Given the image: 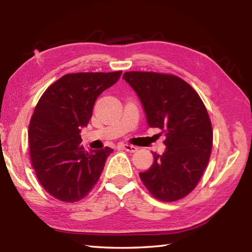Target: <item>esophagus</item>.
I'll return each instance as SVG.
<instances>
[{
  "mask_svg": "<svg viewBox=\"0 0 252 252\" xmlns=\"http://www.w3.org/2000/svg\"><path fill=\"white\" fill-rule=\"evenodd\" d=\"M122 148L125 149V151L126 152H130V153H134L137 151V147L136 146H133V145H130V144H123L122 145Z\"/></svg>",
  "mask_w": 252,
  "mask_h": 252,
  "instance_id": "esophagus-1",
  "label": "esophagus"
}]
</instances>
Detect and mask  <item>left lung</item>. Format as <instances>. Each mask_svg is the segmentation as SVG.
I'll return each instance as SVG.
<instances>
[{
	"label": "left lung",
	"instance_id": "obj_1",
	"mask_svg": "<svg viewBox=\"0 0 252 252\" xmlns=\"http://www.w3.org/2000/svg\"><path fill=\"white\" fill-rule=\"evenodd\" d=\"M123 79L134 90L151 127L165 131V151L140 178L157 199L175 201L195 189L209 162L213 132L195 90L172 74L130 71Z\"/></svg>",
	"mask_w": 252,
	"mask_h": 252
}]
</instances>
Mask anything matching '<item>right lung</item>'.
<instances>
[{"instance_id":"add662e5","label":"right lung","mask_w":252,"mask_h":252,"mask_svg":"<svg viewBox=\"0 0 252 252\" xmlns=\"http://www.w3.org/2000/svg\"><path fill=\"white\" fill-rule=\"evenodd\" d=\"M121 73L66 74L37 101L29 126L31 163L41 185L56 199L79 201L97 183L114 151H84L80 133L92 118L96 99Z\"/></svg>"}]
</instances>
